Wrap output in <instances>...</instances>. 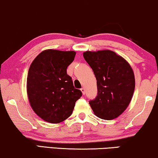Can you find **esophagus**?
I'll return each mask as SVG.
<instances>
[{"instance_id": "1", "label": "esophagus", "mask_w": 158, "mask_h": 158, "mask_svg": "<svg viewBox=\"0 0 158 158\" xmlns=\"http://www.w3.org/2000/svg\"><path fill=\"white\" fill-rule=\"evenodd\" d=\"M81 93H82L83 95H85V89L84 88V87H82V88H81Z\"/></svg>"}]
</instances>
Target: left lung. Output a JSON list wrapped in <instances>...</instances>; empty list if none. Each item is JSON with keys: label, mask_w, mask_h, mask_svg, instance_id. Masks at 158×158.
<instances>
[{"label": "left lung", "mask_w": 158, "mask_h": 158, "mask_svg": "<svg viewBox=\"0 0 158 158\" xmlns=\"http://www.w3.org/2000/svg\"><path fill=\"white\" fill-rule=\"evenodd\" d=\"M84 58L97 80L98 95L89 102L94 114L103 119H113L123 113L132 99L134 73L121 56L111 50L87 51Z\"/></svg>", "instance_id": "1"}]
</instances>
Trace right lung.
Masks as SVG:
<instances>
[{
    "label": "right lung",
    "instance_id": "right-lung-1",
    "mask_svg": "<svg viewBox=\"0 0 158 158\" xmlns=\"http://www.w3.org/2000/svg\"><path fill=\"white\" fill-rule=\"evenodd\" d=\"M74 51L47 49L32 62L27 78V93L34 112L46 122L59 123L69 117L82 95L75 89L67 68Z\"/></svg>",
    "mask_w": 158,
    "mask_h": 158
}]
</instances>
